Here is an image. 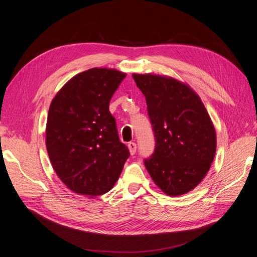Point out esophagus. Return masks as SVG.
I'll return each mask as SVG.
<instances>
[{"mask_svg":"<svg viewBox=\"0 0 257 257\" xmlns=\"http://www.w3.org/2000/svg\"><path fill=\"white\" fill-rule=\"evenodd\" d=\"M127 148H128V151H130V153H131L132 155L135 154L136 149H137V146H136V144H135V143H128Z\"/></svg>","mask_w":257,"mask_h":257,"instance_id":"1","label":"esophagus"}]
</instances>
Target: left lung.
<instances>
[{
    "instance_id": "8db88e82",
    "label": "left lung",
    "mask_w": 257,
    "mask_h": 257,
    "mask_svg": "<svg viewBox=\"0 0 257 257\" xmlns=\"http://www.w3.org/2000/svg\"><path fill=\"white\" fill-rule=\"evenodd\" d=\"M132 76L146 97L155 136L154 153L145 166L166 195H183L211 167L216 150L211 118L188 83L157 74Z\"/></svg>"
}]
</instances>
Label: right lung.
<instances>
[{"instance_id":"obj_1","label":"right lung","mask_w":257,"mask_h":257,"mask_svg":"<svg viewBox=\"0 0 257 257\" xmlns=\"http://www.w3.org/2000/svg\"><path fill=\"white\" fill-rule=\"evenodd\" d=\"M126 74L94 67L75 75L51 100L46 147L54 172L67 188L90 198L110 191L130 152L109 112Z\"/></svg>"}]
</instances>
